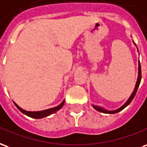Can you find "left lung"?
<instances>
[{
	"instance_id": "1",
	"label": "left lung",
	"mask_w": 147,
	"mask_h": 147,
	"mask_svg": "<svg viewBox=\"0 0 147 147\" xmlns=\"http://www.w3.org/2000/svg\"><path fill=\"white\" fill-rule=\"evenodd\" d=\"M133 42H134V41H133ZM134 44H135V42H134ZM141 78H142V73H141V65H140V61H139V74H138V79H137L136 84V87H135V89H134L132 94L131 95L130 98L128 99V101L126 102L125 104L122 106L121 107H120L119 109H117V110H105V109H103V108L100 107H97V106H93V105H92V107L95 108L96 110H98V111L101 112V113H118V112H120L121 110H123L124 108L126 107L127 106H128L131 102L132 101V99H133L134 97H135V96H136V94L137 90H138V88H139V86H140V81H141Z\"/></svg>"
}]
</instances>
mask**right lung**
Instances as JSON below:
<instances>
[{
  "label": "right lung",
  "instance_id": "right-lung-1",
  "mask_svg": "<svg viewBox=\"0 0 147 147\" xmlns=\"http://www.w3.org/2000/svg\"><path fill=\"white\" fill-rule=\"evenodd\" d=\"M64 102H65V99L62 102V103L60 105H59L58 107L54 108H51V109H49V110H43V111H35V112H31V111H26V110H22V108L19 107V106L14 102L16 107L18 109H19L22 113H24L26 115H27L28 117H33V118L35 119H39V118H43V117H48L49 115H51L52 113H55V112H57L58 110H59L61 108L63 107V105H64Z\"/></svg>",
  "mask_w": 147,
  "mask_h": 147
}]
</instances>
